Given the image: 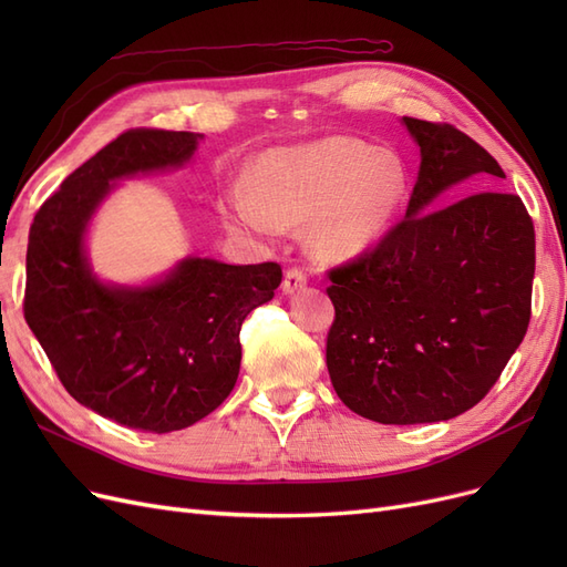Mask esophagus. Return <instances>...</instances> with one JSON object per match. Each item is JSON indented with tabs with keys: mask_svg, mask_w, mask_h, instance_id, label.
Returning a JSON list of instances; mask_svg holds the SVG:
<instances>
[{
	"mask_svg": "<svg viewBox=\"0 0 567 567\" xmlns=\"http://www.w3.org/2000/svg\"><path fill=\"white\" fill-rule=\"evenodd\" d=\"M305 286H307V274L302 269H298V267H290L286 271L284 284H281L284 293H298V290H302Z\"/></svg>",
	"mask_w": 567,
	"mask_h": 567,
	"instance_id": "1",
	"label": "esophagus"
}]
</instances>
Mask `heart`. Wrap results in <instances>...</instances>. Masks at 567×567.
Returning a JSON list of instances; mask_svg holds the SVG:
<instances>
[{
    "mask_svg": "<svg viewBox=\"0 0 567 567\" xmlns=\"http://www.w3.org/2000/svg\"><path fill=\"white\" fill-rule=\"evenodd\" d=\"M406 192L404 167L388 151L350 136L269 151L255 167V186L234 184L225 215L234 227L262 236L286 221L312 219L310 238L326 257H354L385 236Z\"/></svg>",
    "mask_w": 567,
    "mask_h": 567,
    "instance_id": "heart-1",
    "label": "heart"
}]
</instances>
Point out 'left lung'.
Wrapping results in <instances>:
<instances>
[{
    "label": "left lung",
    "mask_w": 567,
    "mask_h": 567,
    "mask_svg": "<svg viewBox=\"0 0 567 567\" xmlns=\"http://www.w3.org/2000/svg\"><path fill=\"white\" fill-rule=\"evenodd\" d=\"M402 123L421 148L406 215L333 267L326 288L331 383L354 414L385 425L447 421L483 400L525 338L535 279L520 196L485 188L435 208L452 188L506 179L499 163L454 125Z\"/></svg>",
    "instance_id": "left-lung-1"
}]
</instances>
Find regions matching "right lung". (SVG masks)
I'll return each mask as SVG.
<instances>
[{"label": "right lung", "instance_id": "add662e5", "mask_svg": "<svg viewBox=\"0 0 567 567\" xmlns=\"http://www.w3.org/2000/svg\"><path fill=\"white\" fill-rule=\"evenodd\" d=\"M200 134L136 127L68 175L32 219L23 312L59 381L80 404L125 427L173 433L229 398L241 369V323L274 298L277 262L186 257L144 286L101 284L84 231L115 179L179 167Z\"/></svg>", "mask_w": 567, "mask_h": 567}]
</instances>
